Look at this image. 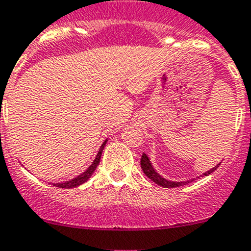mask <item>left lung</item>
<instances>
[{
    "label": "left lung",
    "mask_w": 251,
    "mask_h": 251,
    "mask_svg": "<svg viewBox=\"0 0 251 251\" xmlns=\"http://www.w3.org/2000/svg\"><path fill=\"white\" fill-rule=\"evenodd\" d=\"M220 164H221V163H220ZM220 164H217L215 168L210 169L209 171L204 173L203 174L204 176H207V175L214 173V171L216 170L217 168H219ZM141 168H142V170H143V173L146 174V176L148 177V178H151V181L155 182V183L159 184V186L164 187V188H175V187H179V186H184V184H188L189 182L193 181V179H189V181L175 182V181H169V179L164 178V177H161L160 175H159L155 170H154L153 165H151V161H149L148 156H147V154H144V153L142 154V158H141Z\"/></svg>",
    "instance_id": "obj_1"
}]
</instances>
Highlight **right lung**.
Returning <instances> with one entry per match:
<instances>
[{
	"label": "right lung",
	"instance_id": "right-lung-1",
	"mask_svg": "<svg viewBox=\"0 0 251 251\" xmlns=\"http://www.w3.org/2000/svg\"><path fill=\"white\" fill-rule=\"evenodd\" d=\"M107 141L108 140H105L104 142H103V144L100 146V151H98L97 156H96L95 160H93V163L88 166V169L85 171V173L78 175V176L75 177V178L69 179V181H67V182H63V183H53V186L59 187V188H74V187H77V186H80V184L85 183V182L87 181L91 176H92V174L95 173L96 169H97L98 164H100V155H102V151H103V149H104V146H105V143H107Z\"/></svg>",
	"mask_w": 251,
	"mask_h": 251
}]
</instances>
